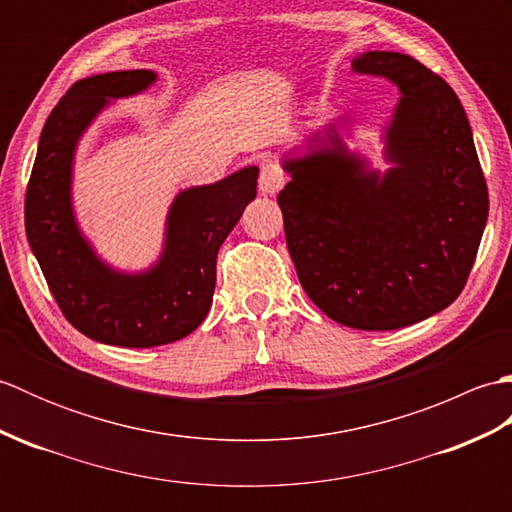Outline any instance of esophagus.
Here are the masks:
<instances>
[{
  "label": "esophagus",
  "mask_w": 512,
  "mask_h": 512,
  "mask_svg": "<svg viewBox=\"0 0 512 512\" xmlns=\"http://www.w3.org/2000/svg\"><path fill=\"white\" fill-rule=\"evenodd\" d=\"M286 176L275 160H264L262 169H259V191L264 195H275L284 187Z\"/></svg>",
  "instance_id": "34e87169"
}]
</instances>
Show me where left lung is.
I'll use <instances>...</instances> for the list:
<instances>
[{
  "mask_svg": "<svg viewBox=\"0 0 512 512\" xmlns=\"http://www.w3.org/2000/svg\"><path fill=\"white\" fill-rule=\"evenodd\" d=\"M352 72L400 99L383 134L389 169L347 149L339 125L284 158L286 242L306 295L336 323L398 330L458 299L488 217L469 118L449 83L400 52H363ZM350 127L347 116L339 118Z\"/></svg>",
  "mask_w": 512,
  "mask_h": 512,
  "instance_id": "8db88e82",
  "label": "left lung"
}]
</instances>
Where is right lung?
I'll list each match as a JSON object with an SVG mask.
<instances>
[{"label":"right lung","instance_id":"add662e5","mask_svg":"<svg viewBox=\"0 0 512 512\" xmlns=\"http://www.w3.org/2000/svg\"><path fill=\"white\" fill-rule=\"evenodd\" d=\"M156 79L151 70H123L74 83L43 125L26 191L28 244L54 301L76 330L105 345H167L198 328L211 310L217 250L257 195V167L180 191L169 206L162 253L140 273L96 255L72 204L76 147L107 105L149 90Z\"/></svg>","mask_w":512,"mask_h":512}]
</instances>
